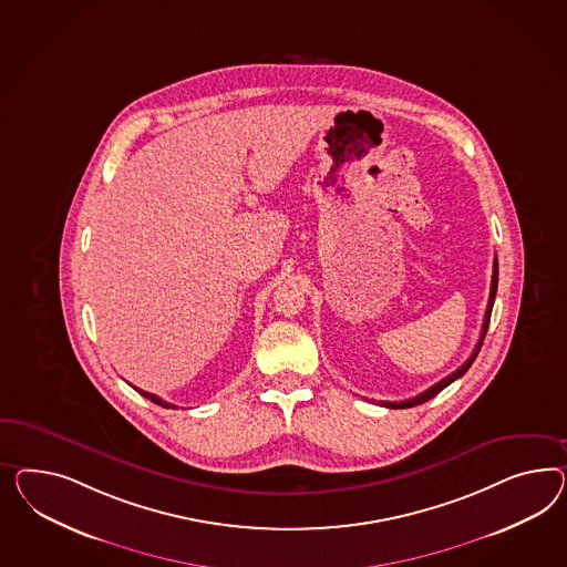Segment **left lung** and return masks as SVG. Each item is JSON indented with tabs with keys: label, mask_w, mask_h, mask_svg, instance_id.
Segmentation results:
<instances>
[{
	"label": "left lung",
	"mask_w": 567,
	"mask_h": 567,
	"mask_svg": "<svg viewBox=\"0 0 567 567\" xmlns=\"http://www.w3.org/2000/svg\"><path fill=\"white\" fill-rule=\"evenodd\" d=\"M495 292H497V258L493 260V276H491V292H489V303H487V311H485V320H483V328H481V338H478V342H476L475 351L473 354L466 359V363L464 365H460L454 373H450L447 378H444L442 382L435 383V385H431L429 390L425 392H421L419 396H414L411 400H402V402H380L382 406H388V409H411V406H416V404H423V402H427V400L433 399L435 394H440L442 390H444L445 385H450L452 382H456L458 378H462L468 368L473 365V361L476 359V354L481 351V347H483V340H485V334H487V328H489L491 320V309H493V301H495Z\"/></svg>",
	"instance_id": "8db88e82"
}]
</instances>
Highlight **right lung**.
<instances>
[{
  "mask_svg": "<svg viewBox=\"0 0 567 567\" xmlns=\"http://www.w3.org/2000/svg\"><path fill=\"white\" fill-rule=\"evenodd\" d=\"M138 390V388H136ZM140 394L144 396V399L153 400L154 404H161V406H165V409H175L173 404H168V402H165L163 399H158L156 394H151V392H144V390H138Z\"/></svg>",
  "mask_w": 567,
  "mask_h": 567,
  "instance_id": "right-lung-1",
  "label": "right lung"
}]
</instances>
